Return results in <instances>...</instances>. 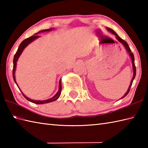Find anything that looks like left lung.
Listing matches in <instances>:
<instances>
[{"instance_id":"8db88e82","label":"left lung","mask_w":148,"mask_h":148,"mask_svg":"<svg viewBox=\"0 0 148 148\" xmlns=\"http://www.w3.org/2000/svg\"><path fill=\"white\" fill-rule=\"evenodd\" d=\"M107 29H108V31H109V32H111L112 34H114V35H115V36H116V39H117L119 42H121V43L123 44V45H124V46L125 47V48H126V49H127V51L128 52V53H129V55L130 56L131 59H132V66H133V69H134V76H133L132 79V81H131V83H130L129 88H128V90H127V93L125 94L123 97H122L121 98V99H123V98H124L125 97H126V96L128 95V93H129L130 90V88H131V86H132V83H133V81H134V78H135V77H136V65H135V63H134V54H133V53H132V51H131V49H130V47L128 46V44H127V42L126 41H125V40H124L123 39H122L121 38H120V37H119L117 35V34H116V33L114 32V31L113 30H112L111 29H110V28H107Z\"/></svg>"}]
</instances>
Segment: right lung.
Returning <instances> with one entry per match:
<instances>
[{"label": "right lung", "mask_w": 148, "mask_h": 148, "mask_svg": "<svg viewBox=\"0 0 148 148\" xmlns=\"http://www.w3.org/2000/svg\"><path fill=\"white\" fill-rule=\"evenodd\" d=\"M52 29H46V30H41L40 31V32H46V31H49L51 30ZM37 37H39V36H31L30 37H29V38H27L25 40H23V41H22L21 42V44L20 45V46H19L18 47V49L17 50L16 53V54L14 55V58H13V69H12V76H13V79L14 81V82L16 83V85L18 86V84L16 83V80H15V76H14V72H15V69H16V62H17V60L19 58V56H20V55L21 54L22 51H23L24 48H25V47L29 45V44H30L31 42H32L34 40H35L36 39H37ZM61 90H62V84H61V79L60 80V82H59V90H58V92L56 93V95L53 97L52 98L49 99H48V100H31L30 99L28 98V97H27L25 95H24V94L22 93V94H23V97L25 98L27 100H29V101L32 102V103H37V104H42V103H49V102H53L55 101V100H57L58 99V97H60V93H61Z\"/></svg>", "instance_id": "obj_1"}]
</instances>
